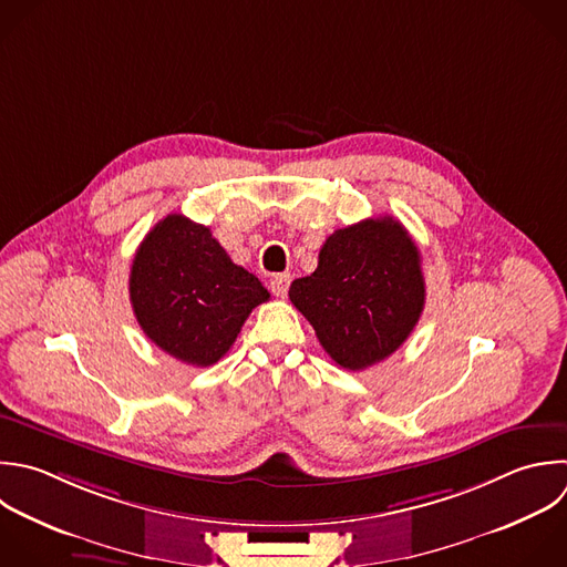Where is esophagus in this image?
I'll return each instance as SVG.
<instances>
[{
    "instance_id": "esophagus-1",
    "label": "esophagus",
    "mask_w": 567,
    "mask_h": 567,
    "mask_svg": "<svg viewBox=\"0 0 567 567\" xmlns=\"http://www.w3.org/2000/svg\"><path fill=\"white\" fill-rule=\"evenodd\" d=\"M288 288H290V275H275L272 279H270V290H272V295L275 297H286L288 295Z\"/></svg>"
}]
</instances>
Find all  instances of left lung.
Returning a JSON list of instances; mask_svg holds the SVG:
<instances>
[{"mask_svg": "<svg viewBox=\"0 0 567 567\" xmlns=\"http://www.w3.org/2000/svg\"><path fill=\"white\" fill-rule=\"evenodd\" d=\"M288 297L334 363L365 370L390 357L423 312L419 248L396 219H363L326 239L317 270L295 279Z\"/></svg>", "mask_w": 567, "mask_h": 567, "instance_id": "1", "label": "left lung"}]
</instances>
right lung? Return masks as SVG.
<instances>
[{
	"label": "right lung",
	"instance_id": "right-lung-1",
	"mask_svg": "<svg viewBox=\"0 0 567 567\" xmlns=\"http://www.w3.org/2000/svg\"><path fill=\"white\" fill-rule=\"evenodd\" d=\"M131 303L144 334L171 357L206 368L235 343L244 321L270 292L233 264L210 228L168 215L140 244Z\"/></svg>",
	"mask_w": 567,
	"mask_h": 567
}]
</instances>
